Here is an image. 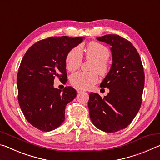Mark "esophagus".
<instances>
[{"label": "esophagus", "instance_id": "esophagus-1", "mask_svg": "<svg viewBox=\"0 0 160 160\" xmlns=\"http://www.w3.org/2000/svg\"><path fill=\"white\" fill-rule=\"evenodd\" d=\"M76 91H77L78 93H80V92H84V90H82V89H79V88H77Z\"/></svg>", "mask_w": 160, "mask_h": 160}]
</instances>
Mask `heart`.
<instances>
[{"label": "heart", "mask_w": 160, "mask_h": 160, "mask_svg": "<svg viewBox=\"0 0 160 160\" xmlns=\"http://www.w3.org/2000/svg\"><path fill=\"white\" fill-rule=\"evenodd\" d=\"M109 56L110 51L109 48L99 43L91 42L87 48V58L94 61L92 66V70L97 71L102 75L107 74L109 70V66L107 61ZM82 58V49L80 46L72 48L66 56V68L69 71H75L81 66ZM98 79V75L96 72H78L71 75L70 82L76 88L88 89L96 84Z\"/></svg>", "instance_id": "1"}]
</instances>
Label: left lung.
<instances>
[{"instance_id":"obj_1","label":"left lung","mask_w":160,"mask_h":160,"mask_svg":"<svg viewBox=\"0 0 160 160\" xmlns=\"http://www.w3.org/2000/svg\"><path fill=\"white\" fill-rule=\"evenodd\" d=\"M97 40L111 46L112 65L100 87L109 88L103 98L90 94L88 107L92 122L97 128L115 132L126 128L141 106L145 74L139 53L128 40L107 34Z\"/></svg>"}]
</instances>
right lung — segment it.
I'll use <instances>...</instances> for the list:
<instances>
[{
	"mask_svg": "<svg viewBox=\"0 0 160 160\" xmlns=\"http://www.w3.org/2000/svg\"><path fill=\"white\" fill-rule=\"evenodd\" d=\"M85 37H53L37 42L27 51L19 68L18 102L27 121L44 132L51 131L65 120V109L76 97V90L53 88L55 78L67 80L68 53Z\"/></svg>",
	"mask_w": 160,
	"mask_h": 160,
	"instance_id": "right-lung-1",
	"label": "right lung"
}]
</instances>
